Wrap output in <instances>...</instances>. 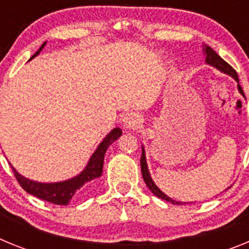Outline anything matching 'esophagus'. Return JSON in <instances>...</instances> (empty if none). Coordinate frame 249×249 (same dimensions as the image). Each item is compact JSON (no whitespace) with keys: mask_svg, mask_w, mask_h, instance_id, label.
Returning <instances> with one entry per match:
<instances>
[{"mask_svg":"<svg viewBox=\"0 0 249 249\" xmlns=\"http://www.w3.org/2000/svg\"><path fill=\"white\" fill-rule=\"evenodd\" d=\"M123 124H124V128L128 129H135L136 127L141 123V118L137 113L135 112H128L123 116Z\"/></svg>","mask_w":249,"mask_h":249,"instance_id":"esophagus-1","label":"esophagus"}]
</instances>
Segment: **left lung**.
Segmentation results:
<instances>
[{
	"instance_id": "obj_1",
	"label": "left lung",
	"mask_w": 249,
	"mask_h": 249,
	"mask_svg": "<svg viewBox=\"0 0 249 249\" xmlns=\"http://www.w3.org/2000/svg\"><path fill=\"white\" fill-rule=\"evenodd\" d=\"M202 47H203V52L206 53V62L208 63V65L214 66L215 68H218L219 71L230 74V76H232L233 78H234V80L238 82V74H237V72L234 71V68H233L230 63H227L223 58H221V57L215 53L214 51H213L210 46L203 45ZM238 89H239V92H241V94H243V96H245V93H243V89H242V87L239 85H238ZM141 171H142V177H143L147 187H148L149 190L152 191V193H153V195L157 196L158 198H162V199H164V201L171 202V203H173V204H183L182 202H176V201H173L172 198H169L168 196L164 195V193L162 192V191H160L157 186H156L155 182L152 181V178H151V176H149V172H148V167H147L146 156H144L143 148H142V156H141Z\"/></svg>"
}]
</instances>
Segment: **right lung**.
Wrapping results in <instances>:
<instances>
[{
  "label": "right lung",
  "mask_w": 249,
  "mask_h": 249,
  "mask_svg": "<svg viewBox=\"0 0 249 249\" xmlns=\"http://www.w3.org/2000/svg\"><path fill=\"white\" fill-rule=\"evenodd\" d=\"M45 45L46 43H43L31 58L37 56ZM121 135H122V131L120 128H114L113 131L109 132V135L102 141V143H100L98 148L92 155L91 160H89L85 171L80 176H77V177L72 178V179H68V181L59 182V183H38V182L30 181L27 178L22 177L16 169L12 167L13 175L16 177L19 186L26 192L30 193V195L35 196L37 198L43 199V201L58 204V206H67L68 202L71 201V198L74 196V193L80 190L81 187H83V184L92 181L94 178H98L102 175L103 160H105L106 151L109 147V144L117 140Z\"/></svg>",
  "instance_id": "obj_1"
}]
</instances>
